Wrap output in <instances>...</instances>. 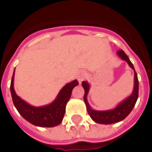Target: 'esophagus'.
<instances>
[{
	"instance_id": "34e87169",
	"label": "esophagus",
	"mask_w": 152,
	"mask_h": 152,
	"mask_svg": "<svg viewBox=\"0 0 152 152\" xmlns=\"http://www.w3.org/2000/svg\"><path fill=\"white\" fill-rule=\"evenodd\" d=\"M86 76H87V74H86V72H80L78 74H77V80H78V81L80 83H81L84 80L86 79Z\"/></svg>"
}]
</instances>
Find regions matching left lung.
I'll use <instances>...</instances> for the list:
<instances>
[{
	"label": "left lung",
	"mask_w": 152,
	"mask_h": 152,
	"mask_svg": "<svg viewBox=\"0 0 152 152\" xmlns=\"http://www.w3.org/2000/svg\"><path fill=\"white\" fill-rule=\"evenodd\" d=\"M117 55L121 59L127 62L129 66H130L132 69L134 71V86L133 92L128 97L119 103L114 109L112 110H107V111H97L91 108L89 106L88 100H87V95L89 91V84L87 81H82V86L85 89V95H84V101L86 105L87 112L89 113V116L91 117L93 121L102 124H110L117 123L120 121H123L124 118L127 117V115L131 112L133 108L135 106V103L137 102V98H138V80H137V73L135 72L134 65L131 63L129 57L126 55L123 50H119L117 51Z\"/></svg>",
	"instance_id": "8db88e82"
}]
</instances>
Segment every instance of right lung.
I'll use <instances>...</instances> for the list:
<instances>
[{"label":"right lung","instance_id":"1","mask_svg":"<svg viewBox=\"0 0 152 152\" xmlns=\"http://www.w3.org/2000/svg\"><path fill=\"white\" fill-rule=\"evenodd\" d=\"M14 78L15 72L13 73L10 84L13 102L19 114L26 121L39 127H54L61 124L65 114L66 103L71 98L72 89L79 84L76 80L63 86L56 99L51 103L42 107H34L28 104L16 94L14 88Z\"/></svg>","mask_w":152,"mask_h":152}]
</instances>
